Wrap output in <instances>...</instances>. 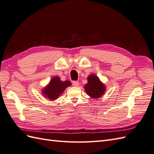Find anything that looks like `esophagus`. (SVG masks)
I'll list each match as a JSON object with an SVG mask.
<instances>
[{
	"label": "esophagus",
	"instance_id": "1",
	"mask_svg": "<svg viewBox=\"0 0 154 154\" xmlns=\"http://www.w3.org/2000/svg\"><path fill=\"white\" fill-rule=\"evenodd\" d=\"M73 85L74 87H78V85H79V82H78V81L73 82Z\"/></svg>",
	"mask_w": 154,
	"mask_h": 154
}]
</instances>
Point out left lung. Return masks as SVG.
<instances>
[{
    "mask_svg": "<svg viewBox=\"0 0 154 154\" xmlns=\"http://www.w3.org/2000/svg\"><path fill=\"white\" fill-rule=\"evenodd\" d=\"M87 83L84 85V89L87 95L92 98L97 99L105 94L106 87L96 74H90L87 77Z\"/></svg>",
    "mask_w": 154,
    "mask_h": 154,
    "instance_id": "1",
    "label": "left lung"
}]
</instances>
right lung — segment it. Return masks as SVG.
I'll return each instance as SVG.
<instances>
[{"mask_svg":"<svg viewBox=\"0 0 154 154\" xmlns=\"http://www.w3.org/2000/svg\"><path fill=\"white\" fill-rule=\"evenodd\" d=\"M71 85V82L66 80L62 82L58 76H54L42 91L43 96L49 100H55L61 95L66 88Z\"/></svg>","mask_w":154,"mask_h":154,"instance_id":"obj_1","label":"right lung"}]
</instances>
